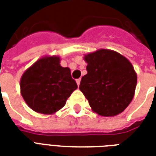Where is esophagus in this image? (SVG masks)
<instances>
[{
	"label": "esophagus",
	"mask_w": 156,
	"mask_h": 156,
	"mask_svg": "<svg viewBox=\"0 0 156 156\" xmlns=\"http://www.w3.org/2000/svg\"><path fill=\"white\" fill-rule=\"evenodd\" d=\"M76 82H77V84H78V86H79V85H80L81 79H80V78H78V79H77V80H76Z\"/></svg>",
	"instance_id": "34e87169"
}]
</instances>
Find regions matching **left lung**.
I'll use <instances>...</instances> for the list:
<instances>
[{"instance_id": "left-lung-1", "label": "left lung", "mask_w": 156, "mask_h": 156, "mask_svg": "<svg viewBox=\"0 0 156 156\" xmlns=\"http://www.w3.org/2000/svg\"><path fill=\"white\" fill-rule=\"evenodd\" d=\"M87 74L83 76L80 91L92 110L104 117L119 115L134 96L137 74L130 62L117 51L99 49L85 54Z\"/></svg>"}]
</instances>
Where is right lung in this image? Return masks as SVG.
I'll return each instance as SVG.
<instances>
[{"instance_id":"right-lung-1","label":"right lung","mask_w":156,"mask_h":156,"mask_svg":"<svg viewBox=\"0 0 156 156\" xmlns=\"http://www.w3.org/2000/svg\"><path fill=\"white\" fill-rule=\"evenodd\" d=\"M59 56L42 57L28 68L20 80L21 94L32 110L53 115L78 88L69 68L60 65Z\"/></svg>"}]
</instances>
